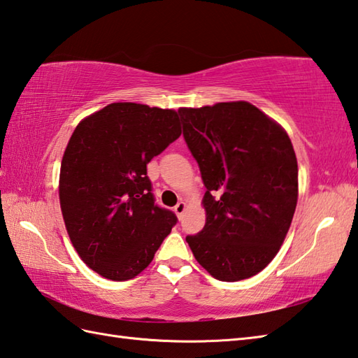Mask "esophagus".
<instances>
[{
  "instance_id": "34e87169",
  "label": "esophagus",
  "mask_w": 358,
  "mask_h": 358,
  "mask_svg": "<svg viewBox=\"0 0 358 358\" xmlns=\"http://www.w3.org/2000/svg\"><path fill=\"white\" fill-rule=\"evenodd\" d=\"M185 210H186V203H185V201H178L177 204H175L173 212H175V214H177L178 217L183 215Z\"/></svg>"
}]
</instances>
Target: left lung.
I'll use <instances>...</instances> for the list:
<instances>
[{"label":"left lung","instance_id":"1","mask_svg":"<svg viewBox=\"0 0 358 358\" xmlns=\"http://www.w3.org/2000/svg\"><path fill=\"white\" fill-rule=\"evenodd\" d=\"M199 163L206 224L186 241L212 277L238 281L283 245L299 199V166L286 131L248 101L178 110Z\"/></svg>","mask_w":358,"mask_h":358}]
</instances>
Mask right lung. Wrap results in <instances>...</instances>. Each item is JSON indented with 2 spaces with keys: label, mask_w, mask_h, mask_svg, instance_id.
<instances>
[{
  "label": "right lung",
  "mask_w": 358,
  "mask_h": 358,
  "mask_svg": "<svg viewBox=\"0 0 358 358\" xmlns=\"http://www.w3.org/2000/svg\"><path fill=\"white\" fill-rule=\"evenodd\" d=\"M180 135L177 112L136 103H112L75 127L59 204L75 250L101 277L138 275L178 222L155 204L148 163Z\"/></svg>",
  "instance_id": "add662e5"
}]
</instances>
